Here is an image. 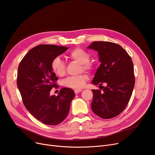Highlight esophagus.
<instances>
[{"mask_svg":"<svg viewBox=\"0 0 155 155\" xmlns=\"http://www.w3.org/2000/svg\"><path fill=\"white\" fill-rule=\"evenodd\" d=\"M83 90H81V89H76L75 90H74V93H75L76 94H79V92H81V91H82Z\"/></svg>","mask_w":155,"mask_h":155,"instance_id":"1","label":"esophagus"}]
</instances>
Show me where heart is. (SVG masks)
<instances>
[{
	"mask_svg": "<svg viewBox=\"0 0 155 155\" xmlns=\"http://www.w3.org/2000/svg\"><path fill=\"white\" fill-rule=\"evenodd\" d=\"M69 57L81 64L83 70L90 71L92 65L89 63L90 56V54L81 48H75L69 53ZM51 68L53 71L58 76H63L65 72V64L58 57H55L51 61ZM88 78L82 74L78 76L69 77L65 79L64 84L67 87L72 88H81L85 85Z\"/></svg>",
	"mask_w": 155,
	"mask_h": 155,
	"instance_id": "obj_1",
	"label": "heart"
}]
</instances>
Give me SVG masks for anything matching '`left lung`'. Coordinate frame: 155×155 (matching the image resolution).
I'll list each match as a JSON object with an SVG mask.
<instances>
[{
    "label": "left lung",
    "mask_w": 155,
    "mask_h": 155,
    "mask_svg": "<svg viewBox=\"0 0 155 155\" xmlns=\"http://www.w3.org/2000/svg\"><path fill=\"white\" fill-rule=\"evenodd\" d=\"M97 51L101 64L91 83L99 85L94 93L91 109L103 119H110L125 109L135 84L134 65L127 52L120 45L108 41H95L87 47ZM104 82L107 86L102 87Z\"/></svg>",
    "instance_id": "8db88e82"
}]
</instances>
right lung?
<instances>
[{
  "instance_id": "add662e5",
  "label": "right lung",
  "mask_w": 155,
  "mask_h": 155,
  "mask_svg": "<svg viewBox=\"0 0 155 155\" xmlns=\"http://www.w3.org/2000/svg\"><path fill=\"white\" fill-rule=\"evenodd\" d=\"M68 49L52 45L37 46L25 55L18 69L17 86L25 106L35 118L49 125L62 122L69 112L75 94L63 88L57 96L50 95L58 79L51 68V61Z\"/></svg>"
}]
</instances>
